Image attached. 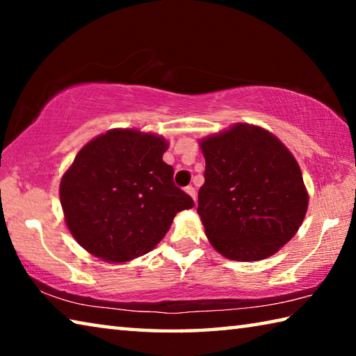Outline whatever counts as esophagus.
Instances as JSON below:
<instances>
[{
  "mask_svg": "<svg viewBox=\"0 0 356 356\" xmlns=\"http://www.w3.org/2000/svg\"><path fill=\"white\" fill-rule=\"evenodd\" d=\"M185 191L186 193H188V195L193 197V200H195L196 201V190L195 188H193V186L190 185V186H186V188H185Z\"/></svg>",
  "mask_w": 356,
  "mask_h": 356,
  "instance_id": "34e87169",
  "label": "esophagus"
}]
</instances>
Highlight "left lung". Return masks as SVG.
Listing matches in <instances>:
<instances>
[{
    "mask_svg": "<svg viewBox=\"0 0 356 356\" xmlns=\"http://www.w3.org/2000/svg\"><path fill=\"white\" fill-rule=\"evenodd\" d=\"M206 182L197 213L213 248L232 261H261L291 240L308 209L300 166L278 138L237 124L201 141Z\"/></svg>",
    "mask_w": 356,
    "mask_h": 356,
    "instance_id": "left-lung-1",
    "label": "left lung"
}]
</instances>
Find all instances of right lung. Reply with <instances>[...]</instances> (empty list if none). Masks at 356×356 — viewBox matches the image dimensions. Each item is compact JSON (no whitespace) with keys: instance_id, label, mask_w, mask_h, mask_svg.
<instances>
[{"instance_id":"1","label":"right lung","mask_w":356,"mask_h":356,"mask_svg":"<svg viewBox=\"0 0 356 356\" xmlns=\"http://www.w3.org/2000/svg\"><path fill=\"white\" fill-rule=\"evenodd\" d=\"M163 138L111 130L88 143L63 176L59 195L75 240L94 256L125 262L146 254L177 212L195 201L174 185Z\"/></svg>"}]
</instances>
